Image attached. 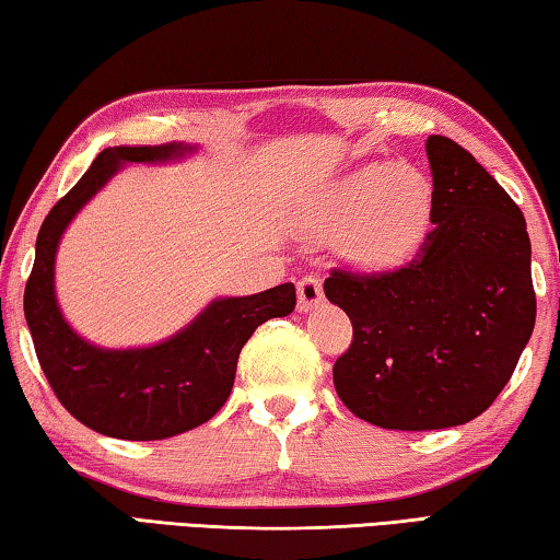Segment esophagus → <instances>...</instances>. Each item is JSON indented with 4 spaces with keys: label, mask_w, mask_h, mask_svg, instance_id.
Returning <instances> with one entry per match:
<instances>
[{
    "label": "esophagus",
    "mask_w": 560,
    "mask_h": 560,
    "mask_svg": "<svg viewBox=\"0 0 560 560\" xmlns=\"http://www.w3.org/2000/svg\"><path fill=\"white\" fill-rule=\"evenodd\" d=\"M296 289H299V308L301 311H311L324 303V283H320V279L314 277V273L301 277Z\"/></svg>",
    "instance_id": "obj_1"
}]
</instances>
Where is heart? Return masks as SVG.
<instances>
[{"label":"heart","mask_w":560,"mask_h":560,"mask_svg":"<svg viewBox=\"0 0 560 560\" xmlns=\"http://www.w3.org/2000/svg\"><path fill=\"white\" fill-rule=\"evenodd\" d=\"M432 187L405 163H371L336 179L306 210V230L334 236L360 271H390L412 257L430 224Z\"/></svg>","instance_id":"1"}]
</instances>
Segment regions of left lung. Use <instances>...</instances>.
Masks as SVG:
<instances>
[{
  "instance_id": "left-lung-1",
  "label": "left lung",
  "mask_w": 560,
  "mask_h": 560,
  "mask_svg": "<svg viewBox=\"0 0 560 560\" xmlns=\"http://www.w3.org/2000/svg\"><path fill=\"white\" fill-rule=\"evenodd\" d=\"M432 230L390 271L334 267L324 281L353 324L334 365L350 412L383 430H444L504 390L536 324L530 242L518 205L469 150L428 138Z\"/></svg>"
}]
</instances>
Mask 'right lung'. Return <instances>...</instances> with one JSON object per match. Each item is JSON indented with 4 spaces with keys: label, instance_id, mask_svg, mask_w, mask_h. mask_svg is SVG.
<instances>
[{
    "label": "right lung",
    "instance_id": "obj_1",
    "mask_svg": "<svg viewBox=\"0 0 560 560\" xmlns=\"http://www.w3.org/2000/svg\"><path fill=\"white\" fill-rule=\"evenodd\" d=\"M183 145L106 148L79 183L51 207L36 236V259L24 289V316L54 395L75 420L106 438L150 442L195 430L222 410L236 360L264 320L296 306L293 283L242 299H222L165 343L101 350L66 326L54 296V257L66 224L120 163H155Z\"/></svg>",
    "mask_w": 560,
    "mask_h": 560
}]
</instances>
